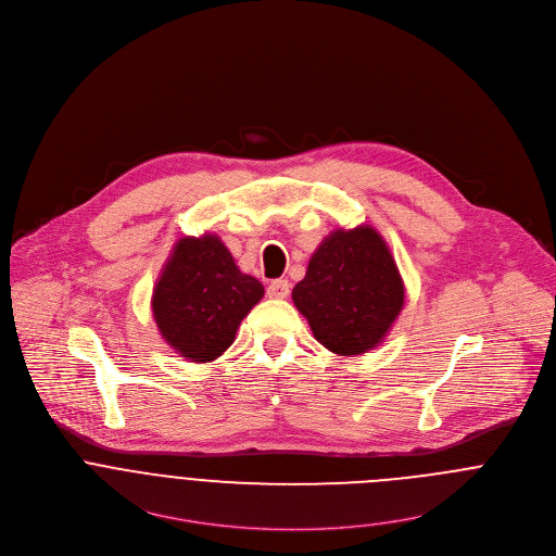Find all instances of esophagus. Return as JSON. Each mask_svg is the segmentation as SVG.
<instances>
[{"instance_id":"1","label":"esophagus","mask_w":556,"mask_h":556,"mask_svg":"<svg viewBox=\"0 0 556 556\" xmlns=\"http://www.w3.org/2000/svg\"><path fill=\"white\" fill-rule=\"evenodd\" d=\"M289 293H291L289 280H274V282H269V287H267V295H269L271 300H285V298H289Z\"/></svg>"}]
</instances>
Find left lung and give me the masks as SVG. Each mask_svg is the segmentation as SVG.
Masks as SVG:
<instances>
[{
  "mask_svg": "<svg viewBox=\"0 0 556 556\" xmlns=\"http://www.w3.org/2000/svg\"><path fill=\"white\" fill-rule=\"evenodd\" d=\"M404 280L382 236L361 225L336 229L312 254L293 303L314 338L342 356L376 349L404 307Z\"/></svg>",
  "mask_w": 556,
  "mask_h": 556,
  "instance_id": "obj_1",
  "label": "left lung"
}]
</instances>
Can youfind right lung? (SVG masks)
<instances>
[{
	"label": "right lung",
	"instance_id": "add662e5",
	"mask_svg": "<svg viewBox=\"0 0 556 556\" xmlns=\"http://www.w3.org/2000/svg\"><path fill=\"white\" fill-rule=\"evenodd\" d=\"M263 293L220 238L203 233L176 242L152 291V316L176 353L210 363L233 344L242 318Z\"/></svg>",
	"mask_w": 556,
	"mask_h": 556
}]
</instances>
